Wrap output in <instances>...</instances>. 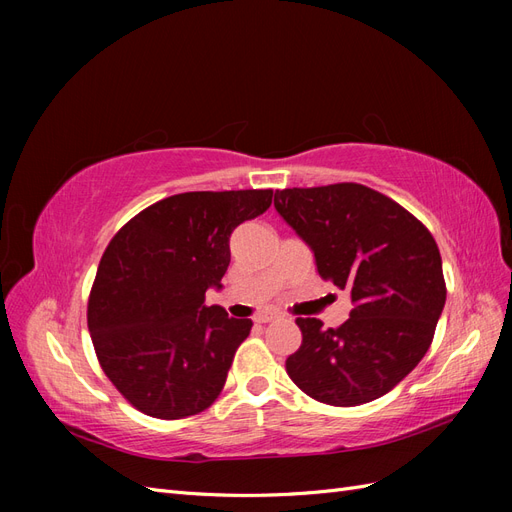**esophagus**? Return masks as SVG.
Instances as JSON below:
<instances>
[{
  "mask_svg": "<svg viewBox=\"0 0 512 512\" xmlns=\"http://www.w3.org/2000/svg\"><path fill=\"white\" fill-rule=\"evenodd\" d=\"M277 318H280V316H277V314H258L256 316V322H260V324H267V322H273V320H277Z\"/></svg>",
  "mask_w": 512,
  "mask_h": 512,
  "instance_id": "1",
  "label": "esophagus"
}]
</instances>
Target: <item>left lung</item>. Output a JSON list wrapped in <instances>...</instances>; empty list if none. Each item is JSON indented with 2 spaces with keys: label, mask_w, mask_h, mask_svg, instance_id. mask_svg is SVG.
<instances>
[{
  "label": "left lung",
  "mask_w": 512,
  "mask_h": 512,
  "mask_svg": "<svg viewBox=\"0 0 512 512\" xmlns=\"http://www.w3.org/2000/svg\"><path fill=\"white\" fill-rule=\"evenodd\" d=\"M275 209L312 247L318 275L348 288L350 318L324 329L297 318L303 333L286 371L320 404L350 408L404 380L431 346L446 301L436 239L393 198L361 183L275 192Z\"/></svg>",
  "instance_id": "1"
}]
</instances>
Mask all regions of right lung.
Wrapping results in <instances>:
<instances>
[{
    "mask_svg": "<svg viewBox=\"0 0 512 512\" xmlns=\"http://www.w3.org/2000/svg\"><path fill=\"white\" fill-rule=\"evenodd\" d=\"M273 190L183 192L119 228L89 292L87 327L106 378L138 412L175 421L224 389L250 318L205 305L222 288L230 235L271 207Z\"/></svg>",
    "mask_w": 512,
    "mask_h": 512,
    "instance_id": "add662e5",
    "label": "right lung"
}]
</instances>
